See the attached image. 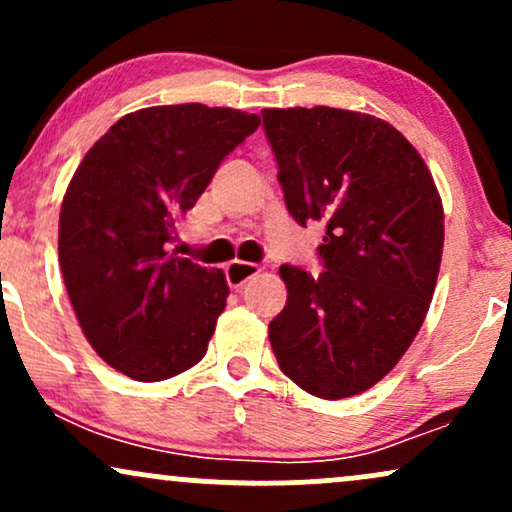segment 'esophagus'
<instances>
[{
    "instance_id": "1",
    "label": "esophagus",
    "mask_w": 512,
    "mask_h": 512,
    "mask_svg": "<svg viewBox=\"0 0 512 512\" xmlns=\"http://www.w3.org/2000/svg\"><path fill=\"white\" fill-rule=\"evenodd\" d=\"M257 272H260V267H257V264L236 260L226 267V281L231 289H240V286H243L248 279H252Z\"/></svg>"
}]
</instances>
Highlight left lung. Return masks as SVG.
I'll use <instances>...</instances> for the list:
<instances>
[{
    "mask_svg": "<svg viewBox=\"0 0 512 512\" xmlns=\"http://www.w3.org/2000/svg\"><path fill=\"white\" fill-rule=\"evenodd\" d=\"M284 202L325 223V272L281 264L286 305L269 322L279 368L310 395L342 399L383 380L414 342L436 291L443 204L424 158L380 117L267 108Z\"/></svg>",
    "mask_w": 512,
    "mask_h": 512,
    "instance_id": "left-lung-1",
    "label": "left lung"
}]
</instances>
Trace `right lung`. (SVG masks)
Masks as SVG:
<instances>
[{
	"label": "right lung",
	"mask_w": 512,
	"mask_h": 512,
	"mask_svg": "<svg viewBox=\"0 0 512 512\" xmlns=\"http://www.w3.org/2000/svg\"><path fill=\"white\" fill-rule=\"evenodd\" d=\"M257 127L260 117L243 110L154 105L120 117L69 182L64 286L88 344L132 380H168L207 354L226 276L168 245L223 158Z\"/></svg>",
	"instance_id": "obj_1"
}]
</instances>
